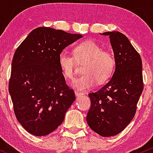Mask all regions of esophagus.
<instances>
[{
    "label": "esophagus",
    "instance_id": "34e87169",
    "mask_svg": "<svg viewBox=\"0 0 153 153\" xmlns=\"http://www.w3.org/2000/svg\"><path fill=\"white\" fill-rule=\"evenodd\" d=\"M84 93L83 92H79V91H75V95L76 96H81V95H83Z\"/></svg>",
    "mask_w": 153,
    "mask_h": 153
}]
</instances>
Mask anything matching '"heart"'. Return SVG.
<instances>
[{"instance_id":"heart-1","label":"heart","mask_w":153,"mask_h":153,"mask_svg":"<svg viewBox=\"0 0 153 153\" xmlns=\"http://www.w3.org/2000/svg\"><path fill=\"white\" fill-rule=\"evenodd\" d=\"M76 61L84 62L83 74L77 77L72 82L75 88L86 90L98 85L105 83L111 78L115 69L114 56L93 40H86L74 47L73 55L62 51L58 56V64L63 75L72 79L76 71Z\"/></svg>"}]
</instances>
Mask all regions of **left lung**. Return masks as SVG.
<instances>
[{"label": "left lung", "instance_id": "left-lung-1", "mask_svg": "<svg viewBox=\"0 0 153 153\" xmlns=\"http://www.w3.org/2000/svg\"><path fill=\"white\" fill-rule=\"evenodd\" d=\"M102 35L110 37L116 70L105 85L89 94L91 106L87 121L99 135L112 137L122 131L136 114L144 87L142 63L140 55L123 34L108 32Z\"/></svg>", "mask_w": 153, "mask_h": 153}]
</instances>
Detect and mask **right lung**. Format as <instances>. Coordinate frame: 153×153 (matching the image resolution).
Listing matches in <instances>:
<instances>
[{
    "mask_svg": "<svg viewBox=\"0 0 153 153\" xmlns=\"http://www.w3.org/2000/svg\"><path fill=\"white\" fill-rule=\"evenodd\" d=\"M82 37L38 27L15 51L8 91L16 119L29 133L45 136L63 121L75 95L58 66V56Z\"/></svg>",
    "mask_w": 153,
    "mask_h": 153,
    "instance_id": "add662e5",
    "label": "right lung"
}]
</instances>
